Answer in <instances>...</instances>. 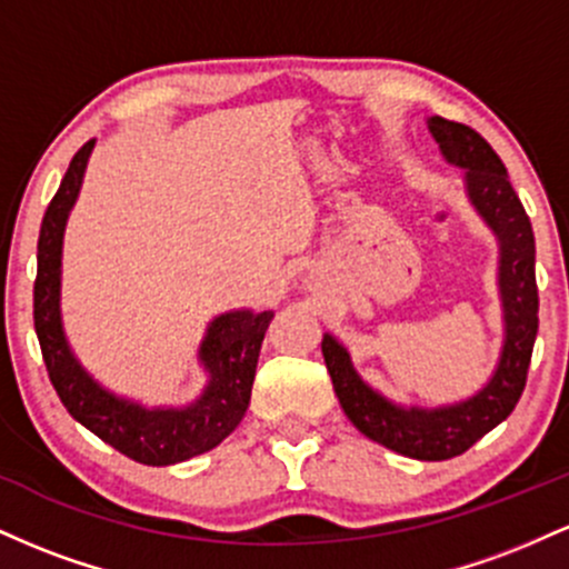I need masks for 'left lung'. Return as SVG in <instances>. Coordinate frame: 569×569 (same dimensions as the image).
<instances>
[{"instance_id":"left-lung-1","label":"left lung","mask_w":569,"mask_h":569,"mask_svg":"<svg viewBox=\"0 0 569 569\" xmlns=\"http://www.w3.org/2000/svg\"><path fill=\"white\" fill-rule=\"evenodd\" d=\"M428 130L439 143L441 158L466 171V198L498 240V297L502 310L498 363L489 380L460 401L407 407L371 388L352 367L348 348L329 331L323 335L321 350L339 407L352 426L367 439L398 455L439 462L471 449L513 411L525 390L538 335V286L532 224L495 149L473 128L443 117H428Z\"/></svg>"}]
</instances>
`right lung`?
<instances>
[{
    "mask_svg": "<svg viewBox=\"0 0 569 569\" xmlns=\"http://www.w3.org/2000/svg\"><path fill=\"white\" fill-rule=\"evenodd\" d=\"M93 147L96 141H88L69 162V171L50 200L39 230L34 280L39 348L58 398L77 422L130 460L143 466H173L219 447L240 426L251 401L259 350L272 321V310L257 312L251 307H240L208 321L198 348L206 385L198 398L181 407H147L136 398L117 396L98 382L71 350L61 312L63 234L71 208L80 198Z\"/></svg>",
    "mask_w": 569,
    "mask_h": 569,
    "instance_id": "obj_1",
    "label": "right lung"
}]
</instances>
